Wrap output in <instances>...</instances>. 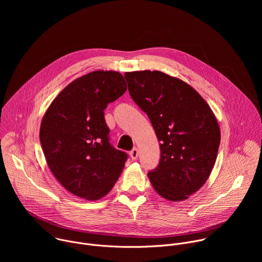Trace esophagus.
<instances>
[{
    "instance_id": "esophagus-1",
    "label": "esophagus",
    "mask_w": 262,
    "mask_h": 262,
    "mask_svg": "<svg viewBox=\"0 0 262 262\" xmlns=\"http://www.w3.org/2000/svg\"><path fill=\"white\" fill-rule=\"evenodd\" d=\"M129 156H130V158H132V160H137V158H138V156H139V151H138V149L137 148H134L133 150L130 151V154H129Z\"/></svg>"
}]
</instances>
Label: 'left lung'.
<instances>
[{
	"instance_id": "obj_1",
	"label": "left lung",
	"mask_w": 262,
	"mask_h": 262,
	"mask_svg": "<svg viewBox=\"0 0 262 262\" xmlns=\"http://www.w3.org/2000/svg\"><path fill=\"white\" fill-rule=\"evenodd\" d=\"M124 77L161 142L160 164L149 180L164 199L186 200L206 182L216 160L221 132L213 112L193 87L162 71Z\"/></svg>"
}]
</instances>
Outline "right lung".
I'll list each match as a JSON object with an SVG mask.
<instances>
[{
    "label": "right lung",
    "mask_w": 262,
    "mask_h": 262,
    "mask_svg": "<svg viewBox=\"0 0 262 262\" xmlns=\"http://www.w3.org/2000/svg\"><path fill=\"white\" fill-rule=\"evenodd\" d=\"M126 89L120 72H89L67 85L42 118L39 137L48 166L77 197H104L124 168L127 155L111 146L103 110Z\"/></svg>",
    "instance_id": "right-lung-1"
}]
</instances>
